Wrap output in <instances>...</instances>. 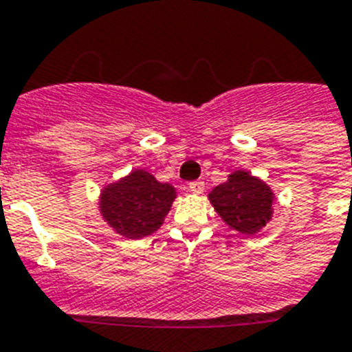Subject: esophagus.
Segmentation results:
<instances>
[{
    "label": "esophagus",
    "mask_w": 352,
    "mask_h": 352,
    "mask_svg": "<svg viewBox=\"0 0 352 352\" xmlns=\"http://www.w3.org/2000/svg\"><path fill=\"white\" fill-rule=\"evenodd\" d=\"M188 190H190L191 193H195V195H201L202 191H204V182H202V181L190 182V186H188Z\"/></svg>",
    "instance_id": "obj_1"
}]
</instances>
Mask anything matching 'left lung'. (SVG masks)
<instances>
[{
  "label": "left lung",
  "instance_id": "1",
  "mask_svg": "<svg viewBox=\"0 0 352 352\" xmlns=\"http://www.w3.org/2000/svg\"><path fill=\"white\" fill-rule=\"evenodd\" d=\"M208 199L230 230L241 235H255L273 217L275 193L245 170L230 173L228 181L215 186Z\"/></svg>",
  "mask_w": 352,
  "mask_h": 352
}]
</instances>
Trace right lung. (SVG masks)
<instances>
[{
	"mask_svg": "<svg viewBox=\"0 0 352 352\" xmlns=\"http://www.w3.org/2000/svg\"><path fill=\"white\" fill-rule=\"evenodd\" d=\"M175 197L171 184L159 182L146 170H133L102 188L99 211L117 235L137 241L161 228Z\"/></svg>",
	"mask_w": 352,
	"mask_h": 352,
	"instance_id": "add662e5",
	"label": "right lung"
}]
</instances>
